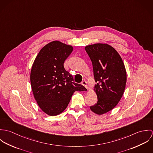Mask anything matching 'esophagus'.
<instances>
[{
    "label": "esophagus",
    "instance_id": "1",
    "mask_svg": "<svg viewBox=\"0 0 153 153\" xmlns=\"http://www.w3.org/2000/svg\"><path fill=\"white\" fill-rule=\"evenodd\" d=\"M81 84H82L83 86H84L87 89V90L88 89V88L87 82L85 81H83L82 82Z\"/></svg>",
    "mask_w": 153,
    "mask_h": 153
}]
</instances>
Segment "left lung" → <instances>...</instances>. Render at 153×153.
I'll list each match as a JSON object with an SVG mask.
<instances>
[{"instance_id": "1", "label": "left lung", "mask_w": 153, "mask_h": 153, "mask_svg": "<svg viewBox=\"0 0 153 153\" xmlns=\"http://www.w3.org/2000/svg\"><path fill=\"white\" fill-rule=\"evenodd\" d=\"M93 67L96 84L93 90L98 101L90 107L98 115L113 109L122 98L127 82V73L121 57L107 44L89 45L85 48Z\"/></svg>"}]
</instances>
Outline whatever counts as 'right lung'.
Masks as SVG:
<instances>
[{
    "instance_id": "right-lung-1",
    "label": "right lung",
    "mask_w": 153,
    "mask_h": 153,
    "mask_svg": "<svg viewBox=\"0 0 153 153\" xmlns=\"http://www.w3.org/2000/svg\"><path fill=\"white\" fill-rule=\"evenodd\" d=\"M73 51L71 45L58 41L46 44L37 55L30 71L33 94L39 108L50 116L62 113L75 91L86 88L72 82V75L64 63Z\"/></svg>"
}]
</instances>
